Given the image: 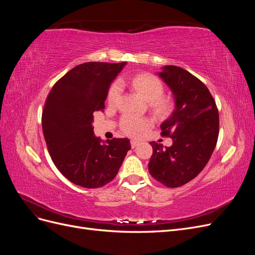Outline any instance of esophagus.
Masks as SVG:
<instances>
[{"label": "esophagus", "mask_w": 255, "mask_h": 255, "mask_svg": "<svg viewBox=\"0 0 255 255\" xmlns=\"http://www.w3.org/2000/svg\"><path fill=\"white\" fill-rule=\"evenodd\" d=\"M139 144V141H137V140H130V146H132V148L134 149V148H136V146Z\"/></svg>", "instance_id": "obj_1"}]
</instances>
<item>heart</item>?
I'll list each match as a JSON object with an SVG mask.
<instances>
[{"instance_id":"heart-1","label":"heart","mask_w":255,"mask_h":255,"mask_svg":"<svg viewBox=\"0 0 255 255\" xmlns=\"http://www.w3.org/2000/svg\"><path fill=\"white\" fill-rule=\"evenodd\" d=\"M130 85L143 100L149 102L152 109L158 115H167L172 109V103L167 98H161L164 86L156 76L152 74H138L130 80ZM121 87L119 83H114L107 94V102L115 104L120 96ZM151 127V121L145 118H137L133 116H125L121 121V128L127 135L138 136L144 129Z\"/></svg>"}]
</instances>
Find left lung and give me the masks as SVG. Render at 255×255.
<instances>
[{
    "instance_id": "left-lung-1",
    "label": "left lung",
    "mask_w": 255,
    "mask_h": 255,
    "mask_svg": "<svg viewBox=\"0 0 255 255\" xmlns=\"http://www.w3.org/2000/svg\"><path fill=\"white\" fill-rule=\"evenodd\" d=\"M157 75L171 90L174 110L161 123L172 145L151 141L149 172L167 187H179L203 170L217 143L219 114L210 90L181 67L165 66Z\"/></svg>"
}]
</instances>
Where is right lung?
<instances>
[{
	"label": "right lung",
	"mask_w": 255,
	"mask_h": 255,
	"mask_svg": "<svg viewBox=\"0 0 255 255\" xmlns=\"http://www.w3.org/2000/svg\"><path fill=\"white\" fill-rule=\"evenodd\" d=\"M127 63L81 64L51 89L42 112V130L54 165L85 188H99L117 175L130 143L128 138L102 140L94 133V113Z\"/></svg>",
	"instance_id": "1"
}]
</instances>
